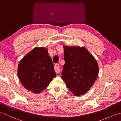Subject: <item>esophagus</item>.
<instances>
[{
	"instance_id": "1",
	"label": "esophagus",
	"mask_w": 121,
	"mask_h": 121,
	"mask_svg": "<svg viewBox=\"0 0 121 121\" xmlns=\"http://www.w3.org/2000/svg\"><path fill=\"white\" fill-rule=\"evenodd\" d=\"M55 70L56 73H59L60 72V65L59 64H56L55 65Z\"/></svg>"
}]
</instances>
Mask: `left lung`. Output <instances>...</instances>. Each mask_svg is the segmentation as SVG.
<instances>
[{
    "mask_svg": "<svg viewBox=\"0 0 121 121\" xmlns=\"http://www.w3.org/2000/svg\"><path fill=\"white\" fill-rule=\"evenodd\" d=\"M64 60L61 78L75 96L87 93L96 81L99 73L95 58L84 47L64 46Z\"/></svg>",
    "mask_w": 121,
    "mask_h": 121,
    "instance_id": "left-lung-1",
    "label": "left lung"
}]
</instances>
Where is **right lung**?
Listing matches in <instances>:
<instances>
[{
    "label": "right lung",
    "instance_id": "add662e5",
    "mask_svg": "<svg viewBox=\"0 0 121 121\" xmlns=\"http://www.w3.org/2000/svg\"><path fill=\"white\" fill-rule=\"evenodd\" d=\"M17 75L25 88L39 94L56 77L54 65L47 48L36 47L20 61Z\"/></svg>",
    "mask_w": 121,
    "mask_h": 121
}]
</instances>
